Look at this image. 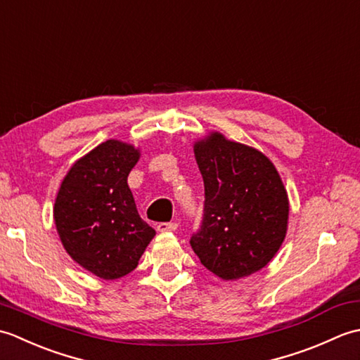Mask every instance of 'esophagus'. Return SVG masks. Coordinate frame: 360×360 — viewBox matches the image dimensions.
Segmentation results:
<instances>
[{"label":"esophagus","mask_w":360,"mask_h":360,"mask_svg":"<svg viewBox=\"0 0 360 360\" xmlns=\"http://www.w3.org/2000/svg\"><path fill=\"white\" fill-rule=\"evenodd\" d=\"M156 229H158V232H172L178 229V223H159L156 226Z\"/></svg>","instance_id":"1"}]
</instances>
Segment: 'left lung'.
Returning a JSON list of instances; mask_svg holds the SVG:
<instances>
[{"label":"left lung","instance_id":"1","mask_svg":"<svg viewBox=\"0 0 360 360\" xmlns=\"http://www.w3.org/2000/svg\"><path fill=\"white\" fill-rule=\"evenodd\" d=\"M204 179V215L190 246L223 280L254 274L277 254L289 202L278 172L263 153L213 133L195 143Z\"/></svg>","mask_w":360,"mask_h":360}]
</instances>
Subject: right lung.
<instances>
[{"label":"right lung","instance_id":"1","mask_svg":"<svg viewBox=\"0 0 360 360\" xmlns=\"http://www.w3.org/2000/svg\"><path fill=\"white\" fill-rule=\"evenodd\" d=\"M139 150L106 141L75 162L60 186L53 219L74 262L103 280L136 269L155 229L139 217L127 178Z\"/></svg>","mask_w":360,"mask_h":360}]
</instances>
